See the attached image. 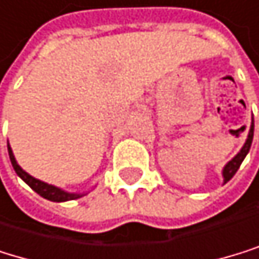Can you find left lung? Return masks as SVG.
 <instances>
[{"label": "left lung", "instance_id": "left-lung-1", "mask_svg": "<svg viewBox=\"0 0 259 259\" xmlns=\"http://www.w3.org/2000/svg\"><path fill=\"white\" fill-rule=\"evenodd\" d=\"M253 128H255V122L251 121V125H250V131H248V135H247V140H245V143H244V146L241 148V151L237 152L234 157L223 166V169H222V176H223V184H227L234 175H236V171L239 169V166H241V163L244 162V159H245V155L248 154V151H250V146H251V140H253Z\"/></svg>", "mask_w": 259, "mask_h": 259}]
</instances>
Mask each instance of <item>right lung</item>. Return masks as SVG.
<instances>
[{
    "label": "right lung",
    "mask_w": 259,
    "mask_h": 259,
    "mask_svg": "<svg viewBox=\"0 0 259 259\" xmlns=\"http://www.w3.org/2000/svg\"><path fill=\"white\" fill-rule=\"evenodd\" d=\"M8 151H9V159H11V163L15 169V173L22 178L28 186L36 192L39 193L42 198L45 200H50V201H55V203H63V201H70V200H77V198H81V196H84L86 193H70V192H66L63 189H59L56 186H52V184H47L40 179H36L34 176L28 175L25 169L20 166L15 160V155L12 152V148L8 145Z\"/></svg>",
    "instance_id": "obj_1"
}]
</instances>
